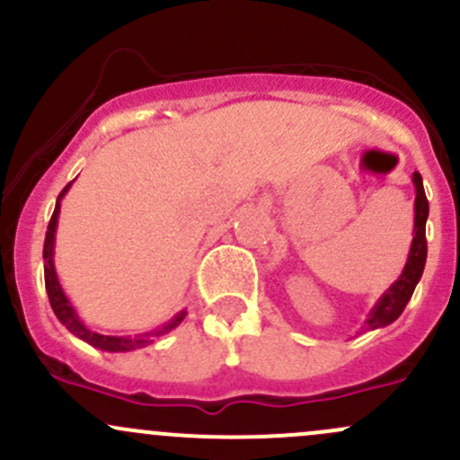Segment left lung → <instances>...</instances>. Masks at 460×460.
<instances>
[{
    "instance_id": "obj_1",
    "label": "left lung",
    "mask_w": 460,
    "mask_h": 460,
    "mask_svg": "<svg viewBox=\"0 0 460 460\" xmlns=\"http://www.w3.org/2000/svg\"><path fill=\"white\" fill-rule=\"evenodd\" d=\"M412 184L417 190L414 197V230H412V243H410L408 261L403 265L402 276L394 280L390 288L384 291L382 298L375 303V307L370 309V314L364 320L362 331H373L388 327L390 323L402 315V311L406 309L408 300L412 298V291L417 288V283L421 280L423 268H426V256H428V241H426V221H428V199L426 190H423V180L419 172H412Z\"/></svg>"
}]
</instances>
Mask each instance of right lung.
Returning a JSON list of instances; mask_svg holds the SVG:
<instances>
[{
  "mask_svg": "<svg viewBox=\"0 0 460 460\" xmlns=\"http://www.w3.org/2000/svg\"><path fill=\"white\" fill-rule=\"evenodd\" d=\"M70 186H72V181L61 190V195H58L57 206H54V212H52V219H50V224H48L46 243H43V274H46V291H48V298H50L54 315H57L58 323L70 331V333L76 335V338L83 340V342L92 344L93 349L107 350V353H127V350H136V349L146 347V344H151L155 338L166 335L169 331L175 329L177 324L186 318V309H181L180 314L172 315L169 323H164L162 327L146 331V333H140V335H133V338L131 335H102V333H96V331L85 327V323L78 318L76 309H74L70 298H67L66 291H63V288H61V283H58L57 268H54V241H57V226H58V212H61V199L66 197V192L70 190Z\"/></svg>",
  "mask_w": 460,
  "mask_h": 460,
  "instance_id": "add662e5",
  "label": "right lung"
}]
</instances>
